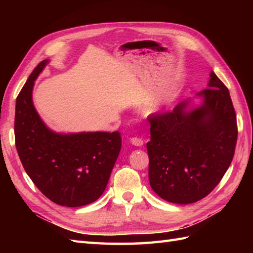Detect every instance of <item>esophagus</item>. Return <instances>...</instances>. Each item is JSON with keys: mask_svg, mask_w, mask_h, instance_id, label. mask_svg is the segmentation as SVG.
<instances>
[{"mask_svg": "<svg viewBox=\"0 0 253 253\" xmlns=\"http://www.w3.org/2000/svg\"><path fill=\"white\" fill-rule=\"evenodd\" d=\"M130 142L133 144V146H137V147H141L143 144V140L141 138L139 137H132L130 138Z\"/></svg>", "mask_w": 253, "mask_h": 253, "instance_id": "obj_1", "label": "esophagus"}]
</instances>
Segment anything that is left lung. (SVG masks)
Here are the masks:
<instances>
[{
    "mask_svg": "<svg viewBox=\"0 0 253 253\" xmlns=\"http://www.w3.org/2000/svg\"><path fill=\"white\" fill-rule=\"evenodd\" d=\"M203 102L187 111L190 100L171 112L150 115L147 143L149 181L164 200L188 204L207 197L226 173L237 142V121L229 91L214 72Z\"/></svg>",
    "mask_w": 253,
    "mask_h": 253,
    "instance_id": "left-lung-1",
    "label": "left lung"
}]
</instances>
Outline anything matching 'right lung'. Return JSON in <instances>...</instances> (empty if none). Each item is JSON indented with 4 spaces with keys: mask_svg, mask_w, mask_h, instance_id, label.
Returning a JSON list of instances; mask_svg holds the SVG:
<instances>
[{
    "mask_svg": "<svg viewBox=\"0 0 253 253\" xmlns=\"http://www.w3.org/2000/svg\"><path fill=\"white\" fill-rule=\"evenodd\" d=\"M47 62L38 64L16 99V149L26 173L47 199L83 207L105 190L122 137L118 131L57 133L45 126L32 103V88Z\"/></svg>",
    "mask_w": 253,
    "mask_h": 253,
    "instance_id": "obj_1",
    "label": "right lung"
}]
</instances>
